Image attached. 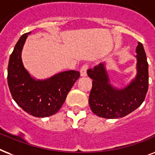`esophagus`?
Segmentation results:
<instances>
[{"label": "esophagus", "instance_id": "34e87169", "mask_svg": "<svg viewBox=\"0 0 155 155\" xmlns=\"http://www.w3.org/2000/svg\"><path fill=\"white\" fill-rule=\"evenodd\" d=\"M88 69V65L87 64H84L80 68V75L81 76H86L87 75V71Z\"/></svg>", "mask_w": 155, "mask_h": 155}]
</instances>
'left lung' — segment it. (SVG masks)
Wrapping results in <instances>:
<instances>
[{"label": "left lung", "mask_w": 155, "mask_h": 155, "mask_svg": "<svg viewBox=\"0 0 155 155\" xmlns=\"http://www.w3.org/2000/svg\"><path fill=\"white\" fill-rule=\"evenodd\" d=\"M136 48L137 75L124 89H115L110 84L104 64L87 70L93 80L89 95L92 112L105 119H118L127 115L143 104L149 85L148 63L145 50L141 43Z\"/></svg>", "instance_id": "obj_1"}]
</instances>
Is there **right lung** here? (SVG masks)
<instances>
[{"instance_id":"obj_1","label":"right lung","mask_w":155,"mask_h":155,"mask_svg":"<svg viewBox=\"0 0 155 155\" xmlns=\"http://www.w3.org/2000/svg\"><path fill=\"white\" fill-rule=\"evenodd\" d=\"M30 32L19 39L9 58L8 85L12 99L25 111L32 116L44 118L56 114L80 73L66 71L45 80H36L24 68L21 51Z\"/></svg>"}]
</instances>
